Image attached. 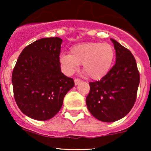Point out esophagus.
Instances as JSON below:
<instances>
[{"mask_svg":"<svg viewBox=\"0 0 151 151\" xmlns=\"http://www.w3.org/2000/svg\"><path fill=\"white\" fill-rule=\"evenodd\" d=\"M80 82H81V80H80V79H78V78L74 79V84H75V85H78Z\"/></svg>","mask_w":151,"mask_h":151,"instance_id":"obj_1","label":"esophagus"}]
</instances>
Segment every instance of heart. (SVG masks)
Wrapping results in <instances>:
<instances>
[{
    "instance_id": "b5f03b06",
    "label": "heart",
    "mask_w": 151,
    "mask_h": 151,
    "mask_svg": "<svg viewBox=\"0 0 151 151\" xmlns=\"http://www.w3.org/2000/svg\"><path fill=\"white\" fill-rule=\"evenodd\" d=\"M69 53L59 57L63 72L71 75L82 63L83 71L93 80H100L107 74L115 56L112 45L101 42L78 44L71 47Z\"/></svg>"
}]
</instances>
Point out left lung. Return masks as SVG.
Instances as JSON below:
<instances>
[{
	"mask_svg": "<svg viewBox=\"0 0 151 151\" xmlns=\"http://www.w3.org/2000/svg\"><path fill=\"white\" fill-rule=\"evenodd\" d=\"M116 63L105 77L91 82L86 97L89 112L103 122H114L126 116L137 99L139 73L130 50L111 39Z\"/></svg>",
	"mask_w": 151,
	"mask_h": 151,
	"instance_id": "8db88e82",
	"label": "left lung"
}]
</instances>
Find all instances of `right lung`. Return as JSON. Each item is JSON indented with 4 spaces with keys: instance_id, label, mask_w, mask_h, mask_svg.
I'll use <instances>...</instances> for the list:
<instances>
[{
    "instance_id": "add662e5",
    "label": "right lung",
    "mask_w": 151,
    "mask_h": 151,
    "mask_svg": "<svg viewBox=\"0 0 151 151\" xmlns=\"http://www.w3.org/2000/svg\"><path fill=\"white\" fill-rule=\"evenodd\" d=\"M63 40L43 38L23 49L13 69L12 82L18 107L38 121L53 118L74 85L60 70L59 55Z\"/></svg>"
}]
</instances>
